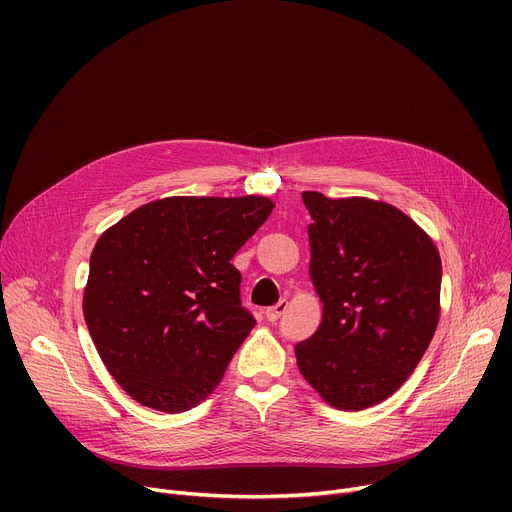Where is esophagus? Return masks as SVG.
<instances>
[{
  "mask_svg": "<svg viewBox=\"0 0 512 512\" xmlns=\"http://www.w3.org/2000/svg\"><path fill=\"white\" fill-rule=\"evenodd\" d=\"M286 309H288V301L282 299V301L276 303L274 307H267V309H265V317H267V321H278L280 315H282Z\"/></svg>",
  "mask_w": 512,
  "mask_h": 512,
  "instance_id": "esophagus-1",
  "label": "esophagus"
}]
</instances>
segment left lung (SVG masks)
<instances>
[{"label":"left lung","instance_id":"left-lung-1","mask_svg":"<svg viewBox=\"0 0 512 512\" xmlns=\"http://www.w3.org/2000/svg\"><path fill=\"white\" fill-rule=\"evenodd\" d=\"M317 332L294 346L303 378L328 405L361 411L392 396L419 365L440 319V253L407 213L365 197L303 193Z\"/></svg>","mask_w":512,"mask_h":512}]
</instances>
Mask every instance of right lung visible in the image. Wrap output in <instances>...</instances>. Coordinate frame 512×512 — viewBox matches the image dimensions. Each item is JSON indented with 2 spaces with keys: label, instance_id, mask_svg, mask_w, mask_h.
<instances>
[{
  "label": "right lung",
  "instance_id": "1",
  "mask_svg": "<svg viewBox=\"0 0 512 512\" xmlns=\"http://www.w3.org/2000/svg\"><path fill=\"white\" fill-rule=\"evenodd\" d=\"M267 197H166L107 228L83 313L97 353L143 407L182 413L224 378L255 326L236 251L270 218Z\"/></svg>",
  "mask_w": 512,
  "mask_h": 512
}]
</instances>
